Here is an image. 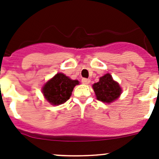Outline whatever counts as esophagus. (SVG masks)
Listing matches in <instances>:
<instances>
[{"label":"esophagus","instance_id":"1","mask_svg":"<svg viewBox=\"0 0 159 159\" xmlns=\"http://www.w3.org/2000/svg\"><path fill=\"white\" fill-rule=\"evenodd\" d=\"M90 82H91V80H90L89 79H86V78L82 79V83L84 84H90Z\"/></svg>","mask_w":159,"mask_h":159}]
</instances>
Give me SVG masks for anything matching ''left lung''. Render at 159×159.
<instances>
[{
    "label": "left lung",
    "instance_id": "obj_1",
    "mask_svg": "<svg viewBox=\"0 0 159 159\" xmlns=\"http://www.w3.org/2000/svg\"><path fill=\"white\" fill-rule=\"evenodd\" d=\"M94 92L98 100L102 102H110L116 101L122 93V89L116 81L112 78L111 75L107 73L99 78V82L92 85Z\"/></svg>",
    "mask_w": 159,
    "mask_h": 159
}]
</instances>
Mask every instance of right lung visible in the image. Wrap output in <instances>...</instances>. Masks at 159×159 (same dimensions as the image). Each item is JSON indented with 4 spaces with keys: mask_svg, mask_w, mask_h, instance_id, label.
Returning <instances> with one entry per match:
<instances>
[{
    "mask_svg": "<svg viewBox=\"0 0 159 159\" xmlns=\"http://www.w3.org/2000/svg\"><path fill=\"white\" fill-rule=\"evenodd\" d=\"M77 84L78 80H71L63 73H57L43 85L42 93L52 105L62 104L69 99L73 88Z\"/></svg>",
    "mask_w": 159,
    "mask_h": 159,
    "instance_id": "add662e5",
    "label": "right lung"
}]
</instances>
